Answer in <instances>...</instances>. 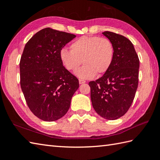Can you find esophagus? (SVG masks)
Instances as JSON below:
<instances>
[{
	"instance_id": "esophagus-1",
	"label": "esophagus",
	"mask_w": 160,
	"mask_h": 160,
	"mask_svg": "<svg viewBox=\"0 0 160 160\" xmlns=\"http://www.w3.org/2000/svg\"><path fill=\"white\" fill-rule=\"evenodd\" d=\"M85 82H86V81H85V80H82V79H80V80H79V83H80V84H84V83H85Z\"/></svg>"
}]
</instances>
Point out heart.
I'll return each mask as SVG.
<instances>
[{
	"label": "heart",
	"mask_w": 160,
	"mask_h": 160,
	"mask_svg": "<svg viewBox=\"0 0 160 160\" xmlns=\"http://www.w3.org/2000/svg\"><path fill=\"white\" fill-rule=\"evenodd\" d=\"M71 51L62 49L60 58L64 67L76 72L81 64L84 65L77 72L82 79H90L107 73L114 58V47L107 38L99 36H82L71 44Z\"/></svg>",
	"instance_id": "obj_1"
}]
</instances>
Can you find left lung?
<instances>
[{"label":"left lung","instance_id":"8db88e82","mask_svg":"<svg viewBox=\"0 0 160 160\" xmlns=\"http://www.w3.org/2000/svg\"><path fill=\"white\" fill-rule=\"evenodd\" d=\"M102 34L114 47L110 69L96 81H91V100L101 117L116 120L127 113L138 86L140 60L132 42L126 37L111 32Z\"/></svg>","mask_w":160,"mask_h":160}]
</instances>
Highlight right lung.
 <instances>
[{
	"instance_id": "1",
	"label": "right lung",
	"mask_w": 160,
	"mask_h": 160,
	"mask_svg": "<svg viewBox=\"0 0 160 160\" xmlns=\"http://www.w3.org/2000/svg\"><path fill=\"white\" fill-rule=\"evenodd\" d=\"M76 35L49 28L26 43L20 61V87L29 109L40 120L56 121L69 110L79 87L78 78L65 69L60 52Z\"/></svg>"
}]
</instances>
